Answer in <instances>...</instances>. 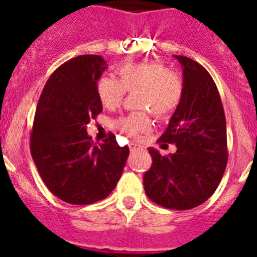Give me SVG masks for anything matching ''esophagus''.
Masks as SVG:
<instances>
[{
    "instance_id": "esophagus-1",
    "label": "esophagus",
    "mask_w": 257,
    "mask_h": 257,
    "mask_svg": "<svg viewBox=\"0 0 257 257\" xmlns=\"http://www.w3.org/2000/svg\"><path fill=\"white\" fill-rule=\"evenodd\" d=\"M128 148H130L131 152H136L139 151V149H143V147L140 144H136V143H130V144H128Z\"/></svg>"
}]
</instances>
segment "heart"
<instances>
[{
	"label": "heart",
	"instance_id": "b5f03b06",
	"mask_svg": "<svg viewBox=\"0 0 257 257\" xmlns=\"http://www.w3.org/2000/svg\"><path fill=\"white\" fill-rule=\"evenodd\" d=\"M96 95L104 108L113 110L123 101L126 92H135L136 108L148 109L160 119L174 114L185 94V81L178 70L167 69L157 60L128 61L117 68V79L100 77L96 81ZM118 131L130 138H140L152 128L151 114L136 110L114 122Z\"/></svg>",
	"mask_w": 257,
	"mask_h": 257
}]
</instances>
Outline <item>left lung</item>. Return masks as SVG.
<instances>
[{
    "instance_id": "obj_1",
    "label": "left lung",
    "mask_w": 257,
    "mask_h": 257,
    "mask_svg": "<svg viewBox=\"0 0 257 257\" xmlns=\"http://www.w3.org/2000/svg\"><path fill=\"white\" fill-rule=\"evenodd\" d=\"M175 58L183 65L185 94L158 143L175 144L178 151L161 156L149 148L152 166L143 181L152 202L170 210H190L207 201L221 181L228 162L226 122L210 73L193 59Z\"/></svg>"
}]
</instances>
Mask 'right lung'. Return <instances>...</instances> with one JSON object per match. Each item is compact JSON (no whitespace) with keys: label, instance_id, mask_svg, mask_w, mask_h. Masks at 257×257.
<instances>
[{"label":"right lung","instance_id":"add662e5","mask_svg":"<svg viewBox=\"0 0 257 257\" xmlns=\"http://www.w3.org/2000/svg\"><path fill=\"white\" fill-rule=\"evenodd\" d=\"M99 55L61 64L41 92L31 131V153L47 189L70 205H91L110 194L128 157L112 133L92 142L86 124L103 112L96 81L105 70Z\"/></svg>","mask_w":257,"mask_h":257}]
</instances>
